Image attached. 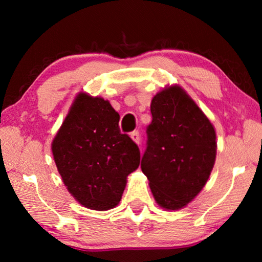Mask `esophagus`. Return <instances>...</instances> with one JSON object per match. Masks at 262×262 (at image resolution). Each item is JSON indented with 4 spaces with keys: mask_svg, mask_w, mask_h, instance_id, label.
Wrapping results in <instances>:
<instances>
[{
    "mask_svg": "<svg viewBox=\"0 0 262 262\" xmlns=\"http://www.w3.org/2000/svg\"><path fill=\"white\" fill-rule=\"evenodd\" d=\"M130 137H132V140L135 142V143L140 144V142H141V137H140V133H139V132H133L132 134H130Z\"/></svg>",
    "mask_w": 262,
    "mask_h": 262,
    "instance_id": "1",
    "label": "esophagus"
}]
</instances>
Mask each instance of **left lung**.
Masks as SVG:
<instances>
[{
  "instance_id": "obj_1",
  "label": "left lung",
  "mask_w": 262,
  "mask_h": 262,
  "mask_svg": "<svg viewBox=\"0 0 262 262\" xmlns=\"http://www.w3.org/2000/svg\"><path fill=\"white\" fill-rule=\"evenodd\" d=\"M152 121L141 168L159 206L176 210L196 196L216 157V134L208 118L179 86L154 97Z\"/></svg>"
}]
</instances>
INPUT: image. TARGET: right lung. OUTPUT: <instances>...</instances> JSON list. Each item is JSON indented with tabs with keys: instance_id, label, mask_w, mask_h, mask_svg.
I'll return each mask as SVG.
<instances>
[{
	"instance_id": "1",
	"label": "right lung",
	"mask_w": 262,
	"mask_h": 262,
	"mask_svg": "<svg viewBox=\"0 0 262 262\" xmlns=\"http://www.w3.org/2000/svg\"><path fill=\"white\" fill-rule=\"evenodd\" d=\"M107 100L79 94L52 144L70 194L82 206L108 210L121 200L127 176L140 165V149L119 128Z\"/></svg>"
}]
</instances>
